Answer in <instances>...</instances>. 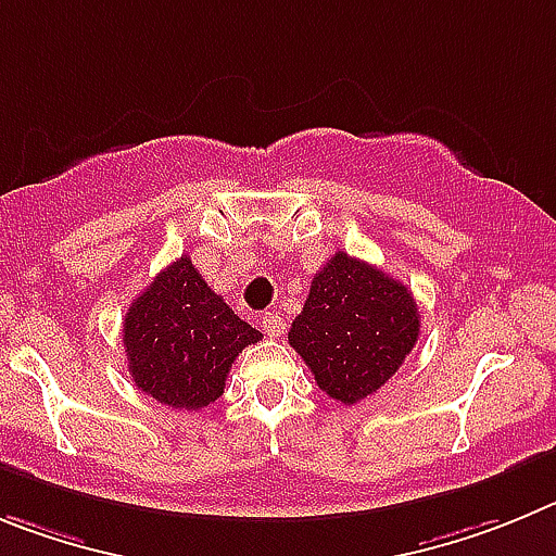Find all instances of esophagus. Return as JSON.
<instances>
[{
	"label": "esophagus",
	"instance_id": "obj_1",
	"mask_svg": "<svg viewBox=\"0 0 556 556\" xmlns=\"http://www.w3.org/2000/svg\"><path fill=\"white\" fill-rule=\"evenodd\" d=\"M260 327H263V332H266V334H271V338H279V334H285V321L279 318L277 313L260 315Z\"/></svg>",
	"mask_w": 556,
	"mask_h": 556
}]
</instances>
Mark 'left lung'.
<instances>
[{
  "label": "left lung",
  "mask_w": 556,
  "mask_h": 556,
  "mask_svg": "<svg viewBox=\"0 0 556 556\" xmlns=\"http://www.w3.org/2000/svg\"><path fill=\"white\" fill-rule=\"evenodd\" d=\"M418 332L421 315L407 285L334 252L313 277L288 340L327 396L357 404L402 368Z\"/></svg>",
  "instance_id": "left-lung-1"
}]
</instances>
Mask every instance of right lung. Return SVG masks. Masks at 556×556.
Listing matches in <instances>:
<instances>
[{
	"mask_svg": "<svg viewBox=\"0 0 556 556\" xmlns=\"http://www.w3.org/2000/svg\"><path fill=\"white\" fill-rule=\"evenodd\" d=\"M263 334L241 321L182 254L124 315L135 388L174 409H202L224 393L235 357Z\"/></svg>",
	"mask_w": 556,
	"mask_h": 556,
	"instance_id": "1",
	"label": "right lung"
}]
</instances>
